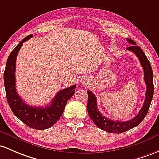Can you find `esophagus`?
Here are the masks:
<instances>
[{"instance_id":"34e87169","label":"esophagus","mask_w":159,"mask_h":159,"mask_svg":"<svg viewBox=\"0 0 159 159\" xmlns=\"http://www.w3.org/2000/svg\"><path fill=\"white\" fill-rule=\"evenodd\" d=\"M83 83H84V82H83Z\"/></svg>"}]
</instances>
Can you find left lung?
<instances>
[{"label": "left lung", "mask_w": 159, "mask_h": 159, "mask_svg": "<svg viewBox=\"0 0 159 159\" xmlns=\"http://www.w3.org/2000/svg\"><path fill=\"white\" fill-rule=\"evenodd\" d=\"M127 40L129 44L133 45L130 47L127 48V50L134 52L136 54L144 71V80L146 85V99L144 101L143 107L139 113L136 114V117L127 121H115L106 118L105 116L100 113L97 107L96 97L90 90H87V93H88L87 111H88L89 115L97 127L107 133L121 134L139 125L147 114L150 104L153 98V93H154L153 73L150 62L141 48L136 45V42L130 39H127Z\"/></svg>", "instance_id": "1"}]
</instances>
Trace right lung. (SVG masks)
I'll return each mask as SVG.
<instances>
[{
	"label": "right lung",
	"mask_w": 159,
	"mask_h": 159,
	"mask_svg": "<svg viewBox=\"0 0 159 159\" xmlns=\"http://www.w3.org/2000/svg\"><path fill=\"white\" fill-rule=\"evenodd\" d=\"M33 35L25 37L12 51L7 61L4 73L6 96L9 106L16 117L30 127L35 129H45L52 127L64 113L67 101L74 95L76 85L61 90L54 96L49 105L32 107L25 104L16 89V61L17 54L23 42Z\"/></svg>",
	"instance_id": "1"
}]
</instances>
